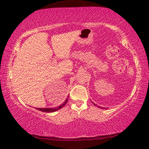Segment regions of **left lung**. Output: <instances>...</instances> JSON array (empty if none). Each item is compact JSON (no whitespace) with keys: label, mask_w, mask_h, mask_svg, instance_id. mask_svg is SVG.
<instances>
[{"label":"left lung","mask_w":149,"mask_h":149,"mask_svg":"<svg viewBox=\"0 0 149 149\" xmlns=\"http://www.w3.org/2000/svg\"><path fill=\"white\" fill-rule=\"evenodd\" d=\"M93 104H94V105H95V104H94V103H93ZM96 106V105H95ZM99 107V108H100V107ZM102 108V109H103V108Z\"/></svg>","instance_id":"1"}]
</instances>
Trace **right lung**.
<instances>
[{
	"mask_svg": "<svg viewBox=\"0 0 149 149\" xmlns=\"http://www.w3.org/2000/svg\"><path fill=\"white\" fill-rule=\"evenodd\" d=\"M68 97H69V96L68 97L66 100H65V102L63 103L62 104L59 106L58 107H56V108H36V109L39 110H41V111H42V112H56V111L60 110V108H62V107H64L65 104L67 103L68 100Z\"/></svg>",
	"mask_w": 149,
	"mask_h": 149,
	"instance_id": "obj_1",
	"label": "right lung"
}]
</instances>
